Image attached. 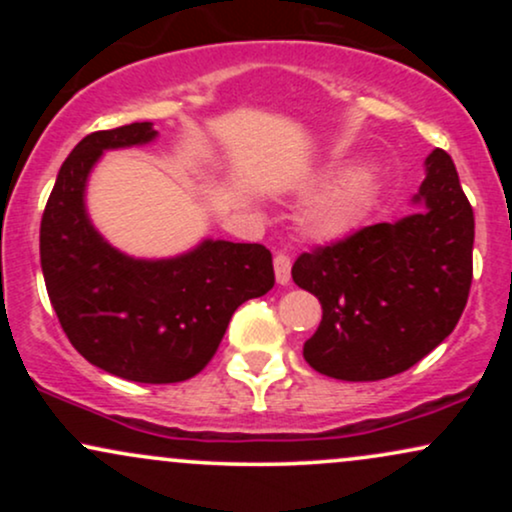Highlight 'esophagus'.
<instances>
[{
    "label": "esophagus",
    "instance_id": "obj_1",
    "mask_svg": "<svg viewBox=\"0 0 512 512\" xmlns=\"http://www.w3.org/2000/svg\"><path fill=\"white\" fill-rule=\"evenodd\" d=\"M274 276H276V284H289L291 281V257L284 255V252H279V255L274 257Z\"/></svg>",
    "mask_w": 512,
    "mask_h": 512
}]
</instances>
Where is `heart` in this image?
Segmentation results:
<instances>
[{
	"label": "heart",
	"mask_w": 512,
	"mask_h": 512,
	"mask_svg": "<svg viewBox=\"0 0 512 512\" xmlns=\"http://www.w3.org/2000/svg\"><path fill=\"white\" fill-rule=\"evenodd\" d=\"M375 187H378V178H375L373 166L354 168L330 180L308 199L301 211V231L322 243L346 238L366 216Z\"/></svg>",
	"instance_id": "heart-1"
}]
</instances>
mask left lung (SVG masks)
<instances>
[{"mask_svg": "<svg viewBox=\"0 0 512 512\" xmlns=\"http://www.w3.org/2000/svg\"><path fill=\"white\" fill-rule=\"evenodd\" d=\"M414 214L303 252L291 276L322 305L303 344L317 373L370 383L402 373L455 330L472 286L474 211L452 158L433 149Z\"/></svg>", "mask_w": 512, "mask_h": 512, "instance_id": "1", "label": "left lung"}]
</instances>
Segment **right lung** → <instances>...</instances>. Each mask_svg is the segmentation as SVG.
Returning a JSON list of instances; mask_svg holds the SVG:
<instances>
[{
	"label": "right lung",
	"instance_id": "right-lung-1",
	"mask_svg": "<svg viewBox=\"0 0 512 512\" xmlns=\"http://www.w3.org/2000/svg\"><path fill=\"white\" fill-rule=\"evenodd\" d=\"M151 122L93 132L62 163L40 221V267L69 342L88 363L134 383L192 378L219 349L238 305L274 286L260 243L204 238L142 260L113 248L86 211V185L105 151L151 144Z\"/></svg>",
	"mask_w": 512,
	"mask_h": 512
}]
</instances>
